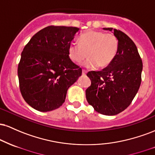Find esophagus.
<instances>
[{
  "mask_svg": "<svg viewBox=\"0 0 155 155\" xmlns=\"http://www.w3.org/2000/svg\"><path fill=\"white\" fill-rule=\"evenodd\" d=\"M86 74H87V71H86L82 70V75H83V76H86Z\"/></svg>",
  "mask_w": 155,
  "mask_h": 155,
  "instance_id": "1",
  "label": "esophagus"
}]
</instances>
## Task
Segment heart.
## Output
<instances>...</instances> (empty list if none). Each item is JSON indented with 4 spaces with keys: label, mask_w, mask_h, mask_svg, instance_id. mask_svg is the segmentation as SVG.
<instances>
[{
    "label": "heart",
    "mask_w": 155,
    "mask_h": 155,
    "mask_svg": "<svg viewBox=\"0 0 155 155\" xmlns=\"http://www.w3.org/2000/svg\"><path fill=\"white\" fill-rule=\"evenodd\" d=\"M79 44L71 43L68 47V56L73 62L84 63L88 68L97 65L99 68L107 67L114 60L119 49L118 39L112 33L97 31H88L79 38Z\"/></svg>",
    "instance_id": "obj_1"
}]
</instances>
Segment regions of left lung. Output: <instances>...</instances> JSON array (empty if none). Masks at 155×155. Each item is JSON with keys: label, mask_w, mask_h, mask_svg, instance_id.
<instances>
[{"label": "left lung", "mask_w": 155, "mask_h": 155, "mask_svg": "<svg viewBox=\"0 0 155 155\" xmlns=\"http://www.w3.org/2000/svg\"><path fill=\"white\" fill-rule=\"evenodd\" d=\"M119 41V49L112 63L101 71L87 76L91 85L86 90L89 104L101 114L113 116L126 109L138 91L143 63L136 44L123 32L111 28Z\"/></svg>", "instance_id": "obj_1"}]
</instances>
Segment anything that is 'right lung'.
Wrapping results in <instances>:
<instances>
[{
    "label": "right lung",
    "instance_id": "obj_1",
    "mask_svg": "<svg viewBox=\"0 0 155 155\" xmlns=\"http://www.w3.org/2000/svg\"><path fill=\"white\" fill-rule=\"evenodd\" d=\"M79 28L48 26L27 44L18 65L19 89L31 107L42 112L65 102L68 89L81 76V68L68 56V47Z\"/></svg>",
    "mask_w": 155,
    "mask_h": 155
}]
</instances>
